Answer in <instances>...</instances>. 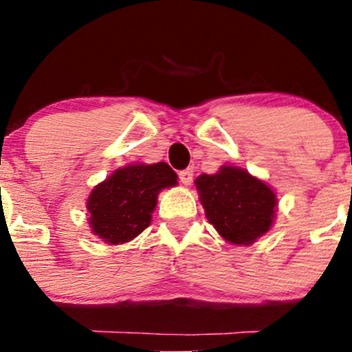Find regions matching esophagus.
Returning a JSON list of instances; mask_svg holds the SVG:
<instances>
[{
  "label": "esophagus",
  "mask_w": 352,
  "mask_h": 352,
  "mask_svg": "<svg viewBox=\"0 0 352 352\" xmlns=\"http://www.w3.org/2000/svg\"><path fill=\"white\" fill-rule=\"evenodd\" d=\"M179 179H180V182L184 184V186H189V184L192 182V179H194V168H192V166H189V168H186V170H180Z\"/></svg>",
  "instance_id": "esophagus-1"
}]
</instances>
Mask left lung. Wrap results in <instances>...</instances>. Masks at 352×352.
<instances>
[{
	"mask_svg": "<svg viewBox=\"0 0 352 352\" xmlns=\"http://www.w3.org/2000/svg\"><path fill=\"white\" fill-rule=\"evenodd\" d=\"M199 201L216 232L233 245H252L274 223L278 197L257 177L239 166H221L196 179Z\"/></svg>",
	"mask_w": 352,
	"mask_h": 352,
	"instance_id": "obj_1",
	"label": "left lung"
}]
</instances>
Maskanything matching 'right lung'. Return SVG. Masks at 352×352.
I'll use <instances>...</instances> for the list:
<instances>
[{
	"label": "right lung",
	"instance_id": "add662e5",
	"mask_svg": "<svg viewBox=\"0 0 352 352\" xmlns=\"http://www.w3.org/2000/svg\"><path fill=\"white\" fill-rule=\"evenodd\" d=\"M173 186L177 173L165 162L134 163L116 170L88 196L91 233L110 245L136 239L150 226L160 190Z\"/></svg>",
	"mask_w": 352,
	"mask_h": 352
}]
</instances>
